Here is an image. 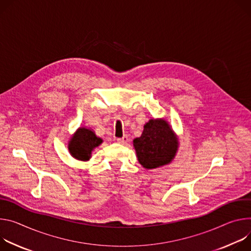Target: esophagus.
Masks as SVG:
<instances>
[{
  "label": "esophagus",
  "mask_w": 251,
  "mask_h": 251,
  "mask_svg": "<svg viewBox=\"0 0 251 251\" xmlns=\"http://www.w3.org/2000/svg\"><path fill=\"white\" fill-rule=\"evenodd\" d=\"M127 136H123V137H119V138H117V142L119 143V144H122V145H125V144H126L127 143Z\"/></svg>",
  "instance_id": "1"
}]
</instances>
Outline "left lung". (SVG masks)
Masks as SVG:
<instances>
[{
    "label": "left lung",
    "instance_id": "1",
    "mask_svg": "<svg viewBox=\"0 0 251 251\" xmlns=\"http://www.w3.org/2000/svg\"><path fill=\"white\" fill-rule=\"evenodd\" d=\"M137 159L146 169H156L175 157L178 142L164 120H151L144 126L141 137L134 138Z\"/></svg>",
    "mask_w": 251,
    "mask_h": 251
}]
</instances>
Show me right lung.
Returning a JSON list of instances; mask_svg holds the SVG:
<instances>
[{"mask_svg": "<svg viewBox=\"0 0 251 251\" xmlns=\"http://www.w3.org/2000/svg\"><path fill=\"white\" fill-rule=\"evenodd\" d=\"M102 140L98 137L94 131L86 127H79L69 144L71 154L79 160H88L93 150L99 147Z\"/></svg>", "mask_w": 251, "mask_h": 251, "instance_id": "obj_1", "label": "right lung"}]
</instances>
